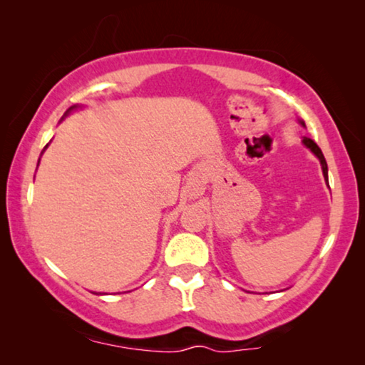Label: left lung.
Segmentation results:
<instances>
[{
  "mask_svg": "<svg viewBox=\"0 0 365 365\" xmlns=\"http://www.w3.org/2000/svg\"><path fill=\"white\" fill-rule=\"evenodd\" d=\"M302 124V126H306V124H304V121H299ZM302 143L306 144V146L311 149V151L316 154V156L319 158V161H321V166H322V173H324V178H326V182H329V179H327V163H326V158H324V154H322V151H321V148L317 146L316 143L312 141L311 138H304L302 139Z\"/></svg>",
  "mask_w": 365,
  "mask_h": 365,
  "instance_id": "left-lung-1",
  "label": "left lung"
}]
</instances>
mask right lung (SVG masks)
Returning <instances> with one entry per match:
<instances>
[{
  "label": "right lung",
  "instance_id": "1",
  "mask_svg": "<svg viewBox=\"0 0 365 365\" xmlns=\"http://www.w3.org/2000/svg\"><path fill=\"white\" fill-rule=\"evenodd\" d=\"M76 108H78V106H71V108H69V109H68V111H66V114H68L69 111H73V109H76ZM46 148H48V146H46ZM46 148H44V149H46Z\"/></svg>",
  "mask_w": 365,
  "mask_h": 365
}]
</instances>
